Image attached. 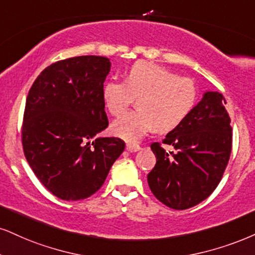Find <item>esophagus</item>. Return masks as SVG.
I'll use <instances>...</instances> for the list:
<instances>
[{
  "label": "esophagus",
  "mask_w": 255,
  "mask_h": 255,
  "mask_svg": "<svg viewBox=\"0 0 255 255\" xmlns=\"http://www.w3.org/2000/svg\"><path fill=\"white\" fill-rule=\"evenodd\" d=\"M127 150L130 152H136V151H138V150H140V146L138 145V144L128 143V144H127Z\"/></svg>",
  "instance_id": "obj_1"
}]
</instances>
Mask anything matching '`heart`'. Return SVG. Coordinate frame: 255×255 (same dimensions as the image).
I'll list each match as a JSON object with an SVG mask.
<instances>
[{
    "label": "heart",
    "mask_w": 255,
    "mask_h": 255,
    "mask_svg": "<svg viewBox=\"0 0 255 255\" xmlns=\"http://www.w3.org/2000/svg\"><path fill=\"white\" fill-rule=\"evenodd\" d=\"M102 97L105 108L116 117L138 97V110L125 113L111 127L115 136L137 142L153 128L169 132L177 128L193 110L197 89L190 78L177 77L152 62L137 61L128 67L125 81H106Z\"/></svg>",
    "instance_id": "heart-1"
}]
</instances>
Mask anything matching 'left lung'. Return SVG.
<instances>
[{"label":"left lung","instance_id":"8db88e82","mask_svg":"<svg viewBox=\"0 0 255 255\" xmlns=\"http://www.w3.org/2000/svg\"><path fill=\"white\" fill-rule=\"evenodd\" d=\"M219 92H206L188 117L166 134V152L152 143L155 168L147 183L156 199L172 209L183 210L206 200L221 181L232 151L231 118Z\"/></svg>","mask_w":255,"mask_h":255}]
</instances>
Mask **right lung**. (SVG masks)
<instances>
[{"label": "right lung", "instance_id": "obj_1", "mask_svg": "<svg viewBox=\"0 0 255 255\" xmlns=\"http://www.w3.org/2000/svg\"><path fill=\"white\" fill-rule=\"evenodd\" d=\"M108 58L83 55L56 61L31 85L26 100L22 145L41 183L65 201L100 189L124 140L99 137L109 125L102 91Z\"/></svg>", "mask_w": 255, "mask_h": 255}]
</instances>
